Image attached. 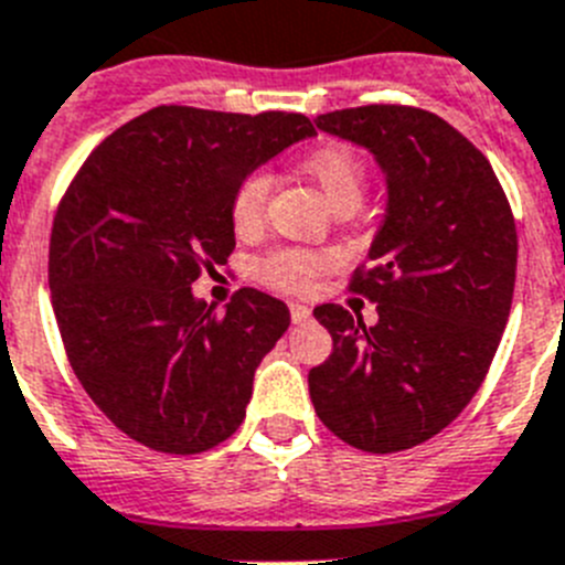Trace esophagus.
Returning <instances> with one entry per match:
<instances>
[{"mask_svg": "<svg viewBox=\"0 0 565 565\" xmlns=\"http://www.w3.org/2000/svg\"><path fill=\"white\" fill-rule=\"evenodd\" d=\"M291 322L294 326H302V322H308L311 319V308L302 306V302H291Z\"/></svg>", "mask_w": 565, "mask_h": 565, "instance_id": "esophagus-1", "label": "esophagus"}]
</instances>
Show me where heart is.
<instances>
[{
  "instance_id": "obj_1",
  "label": "heart",
  "mask_w": 565,
  "mask_h": 565,
  "mask_svg": "<svg viewBox=\"0 0 565 565\" xmlns=\"http://www.w3.org/2000/svg\"><path fill=\"white\" fill-rule=\"evenodd\" d=\"M299 172L317 183L319 192L326 194L333 209L344 206V203H353V206L362 203L367 172H364L362 158L351 147L328 143V147L313 149L299 161ZM268 192H271V181L263 172L248 174L246 181L234 189L228 212H232V226L239 237H252L259 232V226L266 221ZM331 266V254L306 252V248H279V252L268 254L266 259H259L257 277L277 291L297 294L306 291L313 279Z\"/></svg>"
}]
</instances>
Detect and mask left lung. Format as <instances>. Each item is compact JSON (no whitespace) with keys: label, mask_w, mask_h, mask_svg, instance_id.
Instances as JSON below:
<instances>
[{"label":"left lung","mask_w":565,"mask_h":565,"mask_svg":"<svg viewBox=\"0 0 565 565\" xmlns=\"http://www.w3.org/2000/svg\"><path fill=\"white\" fill-rule=\"evenodd\" d=\"M313 124L367 149L387 178L371 266L351 279L379 322L313 308L333 339L308 373L313 411L356 450H411L467 407L492 364L515 291V217L481 149L427 109L371 104Z\"/></svg>","instance_id":"1"}]
</instances>
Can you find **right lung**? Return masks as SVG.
<instances>
[{
    "label": "right lung",
    "mask_w": 565,
    "mask_h": 565,
    "mask_svg": "<svg viewBox=\"0 0 565 565\" xmlns=\"http://www.w3.org/2000/svg\"><path fill=\"white\" fill-rule=\"evenodd\" d=\"M311 135L299 113L154 107L104 138L64 192L47 266L64 351L98 411L149 450H212L246 418L291 313L257 288L221 313L192 282L234 252V189Z\"/></svg>",
    "instance_id": "right-lung-1"
}]
</instances>
